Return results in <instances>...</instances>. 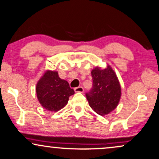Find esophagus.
I'll list each match as a JSON object with an SVG mask.
<instances>
[{
    "mask_svg": "<svg viewBox=\"0 0 159 159\" xmlns=\"http://www.w3.org/2000/svg\"><path fill=\"white\" fill-rule=\"evenodd\" d=\"M74 90H75V92H84V88L82 87V86H78V87H75V89H74Z\"/></svg>",
    "mask_w": 159,
    "mask_h": 159,
    "instance_id": "1",
    "label": "esophagus"
}]
</instances>
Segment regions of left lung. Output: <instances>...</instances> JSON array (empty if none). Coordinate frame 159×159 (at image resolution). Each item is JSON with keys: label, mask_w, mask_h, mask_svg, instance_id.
Wrapping results in <instances>:
<instances>
[{"label": "left lung", "mask_w": 159, "mask_h": 159, "mask_svg": "<svg viewBox=\"0 0 159 159\" xmlns=\"http://www.w3.org/2000/svg\"><path fill=\"white\" fill-rule=\"evenodd\" d=\"M92 88L86 93L89 105L96 113L103 116L117 106L121 97V87L115 73L109 65L106 69L95 67L91 72Z\"/></svg>", "instance_id": "1"}]
</instances>
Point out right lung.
Masks as SVG:
<instances>
[{
  "label": "right lung",
  "instance_id": "right-lung-1",
  "mask_svg": "<svg viewBox=\"0 0 159 159\" xmlns=\"http://www.w3.org/2000/svg\"><path fill=\"white\" fill-rule=\"evenodd\" d=\"M36 92L39 102L49 111H57L67 105L70 96L75 93L58 72L47 70L37 82Z\"/></svg>",
  "mask_w": 159,
  "mask_h": 159
}]
</instances>
